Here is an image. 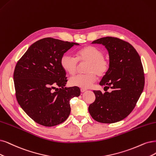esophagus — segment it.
Returning <instances> with one entry per match:
<instances>
[{"label":"esophagus","instance_id":"1","mask_svg":"<svg viewBox=\"0 0 156 156\" xmlns=\"http://www.w3.org/2000/svg\"><path fill=\"white\" fill-rule=\"evenodd\" d=\"M80 90H81L82 93H83V92H85V90H87V89H84V88H81V89H80Z\"/></svg>","mask_w":156,"mask_h":156}]
</instances>
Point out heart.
I'll return each instance as SVG.
<instances>
[{
  "mask_svg": "<svg viewBox=\"0 0 156 156\" xmlns=\"http://www.w3.org/2000/svg\"><path fill=\"white\" fill-rule=\"evenodd\" d=\"M78 62L87 63L84 69L85 73L71 78L69 83L71 86L84 89L90 87L96 81L97 76H105L110 67V60L103 56V51L91 45L78 50L75 58L69 54L63 55L61 58L60 65L66 73L73 75L77 71Z\"/></svg>",
  "mask_w": 156,
  "mask_h": 156,
  "instance_id": "1",
  "label": "heart"
}]
</instances>
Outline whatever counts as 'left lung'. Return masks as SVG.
Wrapping results in <instances>:
<instances>
[{
	"mask_svg": "<svg viewBox=\"0 0 156 156\" xmlns=\"http://www.w3.org/2000/svg\"><path fill=\"white\" fill-rule=\"evenodd\" d=\"M92 44H101L108 52L110 67L100 85L112 91L93 90L96 99L89 112L97 122L116 123L130 114L143 90L145 76L141 58L130 44L118 38L103 37Z\"/></svg>",
	"mask_w": 156,
	"mask_h": 156,
	"instance_id": "left-lung-1",
	"label": "left lung"
}]
</instances>
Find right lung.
<instances>
[{"instance_id": "add662e5", "label": "right lung", "mask_w": 156, "mask_h": 156, "mask_svg": "<svg viewBox=\"0 0 156 156\" xmlns=\"http://www.w3.org/2000/svg\"><path fill=\"white\" fill-rule=\"evenodd\" d=\"M74 45L79 44L42 38L16 63L13 79L17 101L40 125L53 126L65 122L71 112V99L80 94L78 87H65L66 73L60 65L62 56Z\"/></svg>"}]
</instances>
